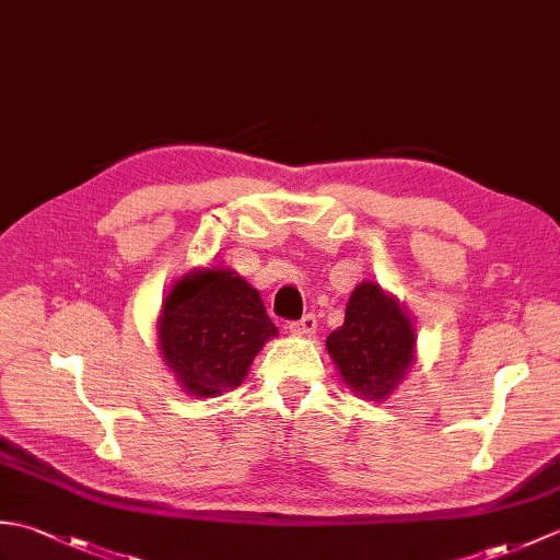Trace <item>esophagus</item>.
I'll use <instances>...</instances> for the list:
<instances>
[{"mask_svg": "<svg viewBox=\"0 0 560 560\" xmlns=\"http://www.w3.org/2000/svg\"><path fill=\"white\" fill-rule=\"evenodd\" d=\"M317 329V319L315 315H305L299 323H291L289 331L293 337H313V331Z\"/></svg>", "mask_w": 560, "mask_h": 560, "instance_id": "obj_1", "label": "esophagus"}]
</instances>
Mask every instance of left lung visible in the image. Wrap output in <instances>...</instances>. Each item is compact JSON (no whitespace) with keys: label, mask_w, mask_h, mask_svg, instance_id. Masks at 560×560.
<instances>
[{"label":"left lung","mask_w":560,"mask_h":560,"mask_svg":"<svg viewBox=\"0 0 560 560\" xmlns=\"http://www.w3.org/2000/svg\"><path fill=\"white\" fill-rule=\"evenodd\" d=\"M327 353L355 397L387 401L416 363V323L375 281H361L343 325L327 337Z\"/></svg>","instance_id":"obj_1"}]
</instances>
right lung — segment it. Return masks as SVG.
Listing matches in <instances>:
<instances>
[{
  "label": "right lung",
  "mask_w": 560,
  "mask_h": 560,
  "mask_svg": "<svg viewBox=\"0 0 560 560\" xmlns=\"http://www.w3.org/2000/svg\"><path fill=\"white\" fill-rule=\"evenodd\" d=\"M156 337L177 387L189 397H217L243 383L279 329L241 273L209 265L173 281L156 317Z\"/></svg>",
  "instance_id": "right-lung-1"
}]
</instances>
